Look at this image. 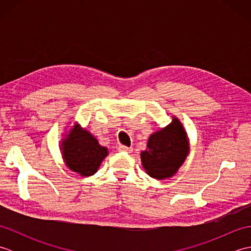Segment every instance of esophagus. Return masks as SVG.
Listing matches in <instances>:
<instances>
[{
	"mask_svg": "<svg viewBox=\"0 0 251 251\" xmlns=\"http://www.w3.org/2000/svg\"><path fill=\"white\" fill-rule=\"evenodd\" d=\"M119 151L120 152H126V153H131L132 152V148L131 147H126V146H120L119 147Z\"/></svg>",
	"mask_w": 251,
	"mask_h": 251,
	"instance_id": "obj_1",
	"label": "esophagus"
}]
</instances>
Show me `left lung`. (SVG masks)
I'll return each mask as SVG.
<instances>
[{
  "label": "left lung",
  "instance_id": "1",
  "mask_svg": "<svg viewBox=\"0 0 251 251\" xmlns=\"http://www.w3.org/2000/svg\"><path fill=\"white\" fill-rule=\"evenodd\" d=\"M188 153V136L180 121L174 117L169 125L149 138L147 150L141 152L142 166L152 178H170L178 172Z\"/></svg>",
  "mask_w": 251,
  "mask_h": 251
}]
</instances>
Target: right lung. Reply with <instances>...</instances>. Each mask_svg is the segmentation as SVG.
Masks as SVG:
<instances>
[{
  "label": "right lung",
  "mask_w": 251,
  "mask_h": 251,
  "mask_svg": "<svg viewBox=\"0 0 251 251\" xmlns=\"http://www.w3.org/2000/svg\"><path fill=\"white\" fill-rule=\"evenodd\" d=\"M60 149L68 168L83 177L93 176L108 155V149L101 147L98 140L78 124L69 130Z\"/></svg>",
  "instance_id": "add662e5"
}]
</instances>
